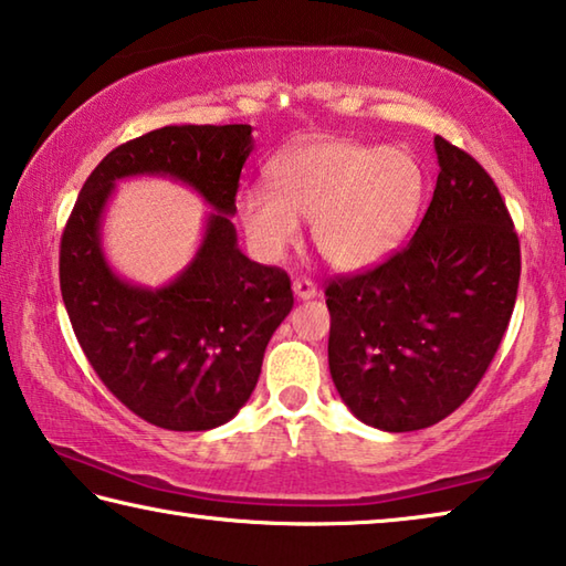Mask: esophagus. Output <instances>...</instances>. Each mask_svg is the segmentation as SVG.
<instances>
[{
    "instance_id": "34e87169",
    "label": "esophagus",
    "mask_w": 566,
    "mask_h": 566,
    "mask_svg": "<svg viewBox=\"0 0 566 566\" xmlns=\"http://www.w3.org/2000/svg\"><path fill=\"white\" fill-rule=\"evenodd\" d=\"M292 290L296 296H300V300H312V296H317V284H314L312 280H306V276L294 280Z\"/></svg>"
}]
</instances>
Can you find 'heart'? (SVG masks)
Segmentation results:
<instances>
[{
    "instance_id": "1",
    "label": "heart",
    "mask_w": 566,
    "mask_h": 566,
    "mask_svg": "<svg viewBox=\"0 0 566 566\" xmlns=\"http://www.w3.org/2000/svg\"><path fill=\"white\" fill-rule=\"evenodd\" d=\"M270 187L239 195L247 237L266 256L300 237L312 219L319 254L344 272L367 270L389 256L415 224L424 175L401 147H369L347 139H314L284 149L270 167Z\"/></svg>"
}]
</instances>
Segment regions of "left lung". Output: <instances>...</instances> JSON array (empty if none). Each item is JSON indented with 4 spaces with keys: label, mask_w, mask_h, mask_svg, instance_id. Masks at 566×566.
I'll use <instances>...</instances> for the list:
<instances>
[{
    "label": "left lung",
    "mask_w": 566,
    "mask_h": 566,
    "mask_svg": "<svg viewBox=\"0 0 566 566\" xmlns=\"http://www.w3.org/2000/svg\"><path fill=\"white\" fill-rule=\"evenodd\" d=\"M439 177L415 237L327 284L329 371L364 424L415 432L462 407L510 327L522 254L494 179L434 137Z\"/></svg>",
    "instance_id": "obj_1"
}]
</instances>
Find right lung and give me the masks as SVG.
<instances>
[{"label": "right lung", "mask_w": 566, "mask_h": 566, "mask_svg": "<svg viewBox=\"0 0 566 566\" xmlns=\"http://www.w3.org/2000/svg\"><path fill=\"white\" fill-rule=\"evenodd\" d=\"M252 147L249 124L142 134L94 167L62 232V300L84 357L124 407L171 432L214 429L244 407L294 304L286 272L237 247L232 214ZM137 174L185 180L216 209L196 260L159 291L119 281L98 242L113 181Z\"/></svg>", "instance_id": "add662e5"}]
</instances>
